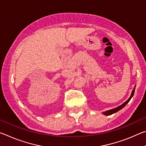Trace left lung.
I'll use <instances>...</instances> for the list:
<instances>
[{"label": "left lung", "instance_id": "8db88e82", "mask_svg": "<svg viewBox=\"0 0 146 146\" xmlns=\"http://www.w3.org/2000/svg\"><path fill=\"white\" fill-rule=\"evenodd\" d=\"M135 87L136 86H135L134 87V89H133L132 92H131V96L130 97L128 98V99L125 101V102H123L122 104H121L120 106H118V107L115 108H113V109H111V110H108V111H104L102 112V114H104V115H106V116H109V115H111L112 114H114V113H117V111H120V110H122V109L123 108H124L125 106H126L127 104L129 102L130 100L131 99V98L133 97V95H134V93H135Z\"/></svg>", "mask_w": 146, "mask_h": 146}]
</instances>
